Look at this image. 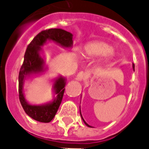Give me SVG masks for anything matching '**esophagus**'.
<instances>
[{
  "label": "esophagus",
  "mask_w": 149,
  "mask_h": 149,
  "mask_svg": "<svg viewBox=\"0 0 149 149\" xmlns=\"http://www.w3.org/2000/svg\"><path fill=\"white\" fill-rule=\"evenodd\" d=\"M84 79H85V73L82 71L79 72L76 76V80L79 81H82Z\"/></svg>",
  "instance_id": "34e87169"
}]
</instances>
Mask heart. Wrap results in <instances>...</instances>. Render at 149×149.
<instances>
[{"instance_id":"heart-1","label":"heart","mask_w":149,"mask_h":149,"mask_svg":"<svg viewBox=\"0 0 149 149\" xmlns=\"http://www.w3.org/2000/svg\"><path fill=\"white\" fill-rule=\"evenodd\" d=\"M112 48L104 42H92L84 47V54L89 57H98L107 55L110 58L112 55Z\"/></svg>"}]
</instances>
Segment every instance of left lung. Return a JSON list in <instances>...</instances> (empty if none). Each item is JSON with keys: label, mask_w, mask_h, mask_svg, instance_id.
<instances>
[{"label": "left lung", "mask_w": 149, "mask_h": 149, "mask_svg": "<svg viewBox=\"0 0 149 149\" xmlns=\"http://www.w3.org/2000/svg\"><path fill=\"white\" fill-rule=\"evenodd\" d=\"M132 68H133V70H134V64H133V65H132ZM80 115H81V118H82V120H83V121H84V123H85L86 126H88V127H92L91 126H90V125H89V124H87V123L85 122V120H84V118H83V117H82V115H81V109H80Z\"/></svg>", "instance_id": "1"}]
</instances>
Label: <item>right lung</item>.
Wrapping results in <instances>:
<instances>
[{"label": "right lung", "instance_id": "right-lung-1", "mask_svg": "<svg viewBox=\"0 0 149 149\" xmlns=\"http://www.w3.org/2000/svg\"><path fill=\"white\" fill-rule=\"evenodd\" d=\"M48 41H53L65 48L73 46V34L62 29H51L42 31L30 42L26 48L24 61L18 76L19 98L26 113L31 118L42 123H49L55 116L63 98L66 79L62 76L53 80L54 96L52 101L43 104H31L26 101L23 93L25 80L31 76L41 74L47 70L45 62L41 56L42 47Z\"/></svg>", "mask_w": 149, "mask_h": 149}]
</instances>
